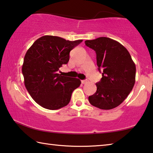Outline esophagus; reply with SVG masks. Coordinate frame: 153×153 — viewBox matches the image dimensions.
<instances>
[{"label":"esophagus","instance_id":"34e87169","mask_svg":"<svg viewBox=\"0 0 153 153\" xmlns=\"http://www.w3.org/2000/svg\"><path fill=\"white\" fill-rule=\"evenodd\" d=\"M88 82H87V80H82V84H86Z\"/></svg>","mask_w":153,"mask_h":153}]
</instances>
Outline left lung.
Instances as JSON below:
<instances>
[{"label":"left lung","mask_w":153,"mask_h":153,"mask_svg":"<svg viewBox=\"0 0 153 153\" xmlns=\"http://www.w3.org/2000/svg\"><path fill=\"white\" fill-rule=\"evenodd\" d=\"M85 44L97 54L98 70L102 78L96 84L97 90L90 96V104L100 109H112L123 102L136 81V65L130 54L116 40L100 37Z\"/></svg>","instance_id":"1"}]
</instances>
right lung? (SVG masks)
<instances>
[{
  "label": "right lung",
  "mask_w": 153,
  "mask_h": 153,
  "mask_svg": "<svg viewBox=\"0 0 153 153\" xmlns=\"http://www.w3.org/2000/svg\"><path fill=\"white\" fill-rule=\"evenodd\" d=\"M82 41L44 36L26 52L22 65L25 86L41 107L56 110L69 104L72 92L81 81L76 77L62 76L58 71L68 63L70 51Z\"/></svg>",
  "instance_id": "obj_1"
}]
</instances>
